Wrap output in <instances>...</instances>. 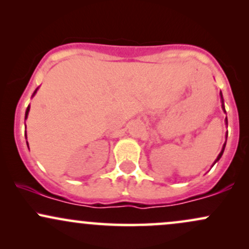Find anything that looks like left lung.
I'll return each instance as SVG.
<instances>
[{"instance_id": "1", "label": "left lung", "mask_w": 249, "mask_h": 249, "mask_svg": "<svg viewBox=\"0 0 249 249\" xmlns=\"http://www.w3.org/2000/svg\"><path fill=\"white\" fill-rule=\"evenodd\" d=\"M221 98H222V96H221ZM222 102H224V101H222ZM222 107H224V105H222ZM224 111H225V107H224ZM225 112H226V111H225ZM226 123H227V118H226ZM225 146H226V142H225V145H224V147H222V150H221V152H220V153H219V156H218V158H216V160H215V162H216V161H218V160H219V159H220V158H221V156H222V153H224V150H225Z\"/></svg>"}]
</instances>
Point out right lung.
Wrapping results in <instances>:
<instances>
[{
  "mask_svg": "<svg viewBox=\"0 0 249 249\" xmlns=\"http://www.w3.org/2000/svg\"><path fill=\"white\" fill-rule=\"evenodd\" d=\"M35 92H36V91H35ZM29 110H30V107H27V111H25V119H27L28 113H29ZM25 137H27V134H25Z\"/></svg>",
  "mask_w": 249,
  "mask_h": 249,
  "instance_id": "add662e5",
  "label": "right lung"
}]
</instances>
